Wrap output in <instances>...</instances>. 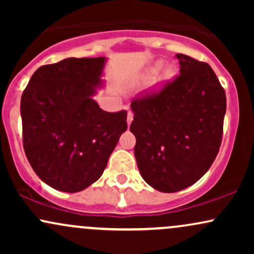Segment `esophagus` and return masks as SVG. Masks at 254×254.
<instances>
[{"instance_id": "1", "label": "esophagus", "mask_w": 254, "mask_h": 254, "mask_svg": "<svg viewBox=\"0 0 254 254\" xmlns=\"http://www.w3.org/2000/svg\"><path fill=\"white\" fill-rule=\"evenodd\" d=\"M132 119H133V113H132V111H127V124H130L131 122H132Z\"/></svg>"}]
</instances>
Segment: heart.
Instances as JSON below:
<instances>
[{
	"label": "heart",
	"instance_id": "1",
	"mask_svg": "<svg viewBox=\"0 0 254 254\" xmlns=\"http://www.w3.org/2000/svg\"><path fill=\"white\" fill-rule=\"evenodd\" d=\"M160 65V63L159 64H156L155 66H153V68L150 69L149 70V72H148V74H153V72H155V70L157 69V66ZM176 74V69H174V66H172V65H167V66H165L164 68V70L161 71V74H160V76H159V81L160 82H165V81H167V80H170V78H172L173 77V75Z\"/></svg>",
	"mask_w": 254,
	"mask_h": 254
}]
</instances>
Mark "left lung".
Here are the masks:
<instances>
[{"mask_svg":"<svg viewBox=\"0 0 254 254\" xmlns=\"http://www.w3.org/2000/svg\"><path fill=\"white\" fill-rule=\"evenodd\" d=\"M176 57L180 74L131 103L137 167L145 183L166 193L189 188L210 168L227 106L226 92L208 63Z\"/></svg>","mask_w":254,"mask_h":254,"instance_id":"1","label":"left lung"}]
</instances>
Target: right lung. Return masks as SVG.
Masks as SVG:
<instances>
[{
    "label": "right lung",
    "mask_w": 254,
    "mask_h": 254,
    "mask_svg": "<svg viewBox=\"0 0 254 254\" xmlns=\"http://www.w3.org/2000/svg\"><path fill=\"white\" fill-rule=\"evenodd\" d=\"M105 57L65 58L38 68L21 97L22 142L37 176L64 192L82 191L101 177L119 137L125 110L106 112L92 97Z\"/></svg>",
    "instance_id": "1"
}]
</instances>
